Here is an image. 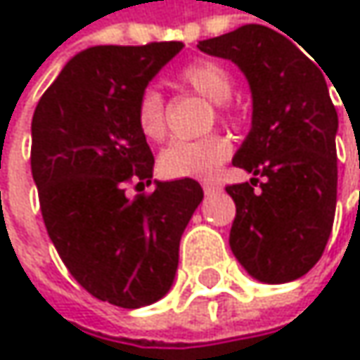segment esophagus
Instances as JSON below:
<instances>
[{"label": "esophagus", "instance_id": "obj_1", "mask_svg": "<svg viewBox=\"0 0 360 360\" xmlns=\"http://www.w3.org/2000/svg\"><path fill=\"white\" fill-rule=\"evenodd\" d=\"M202 187H204V193H206V195H212L214 191H219V189H221V187H219L217 183H212V181H204V183H202Z\"/></svg>", "mask_w": 360, "mask_h": 360}]
</instances>
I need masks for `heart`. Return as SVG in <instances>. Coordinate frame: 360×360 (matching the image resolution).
<instances>
[{"mask_svg":"<svg viewBox=\"0 0 360 360\" xmlns=\"http://www.w3.org/2000/svg\"><path fill=\"white\" fill-rule=\"evenodd\" d=\"M179 81L217 104V112L225 114V102L233 91V79L225 66L212 60H198L179 72ZM135 122L139 133L150 141H160L167 135V108L160 91L148 87L135 104ZM231 156V141L221 133H210L191 141H173L158 156V171L167 179L210 177Z\"/></svg>","mask_w":360,"mask_h":360,"instance_id":"heart-1","label":"heart"}]
</instances>
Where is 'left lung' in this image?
Here are the masks:
<instances>
[{
	"label": "left lung",
	"instance_id": "1",
	"mask_svg": "<svg viewBox=\"0 0 360 360\" xmlns=\"http://www.w3.org/2000/svg\"><path fill=\"white\" fill-rule=\"evenodd\" d=\"M248 79L252 129L233 156L250 183L227 185L236 202L229 246L262 283H288L321 258L338 198L335 133L323 68L281 33L246 25L198 43ZM263 179L260 190L255 183Z\"/></svg>",
	"mask_w": 360,
	"mask_h": 360
}]
</instances>
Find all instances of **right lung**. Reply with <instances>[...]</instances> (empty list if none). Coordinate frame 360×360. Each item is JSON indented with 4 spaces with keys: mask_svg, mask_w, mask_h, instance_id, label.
I'll return each instance as SVG.
<instances>
[{
    "mask_svg": "<svg viewBox=\"0 0 360 360\" xmlns=\"http://www.w3.org/2000/svg\"><path fill=\"white\" fill-rule=\"evenodd\" d=\"M181 49V41L83 49L33 114L31 171L49 240L91 296L120 309L171 290L181 236L204 198L189 177L152 181L154 156L135 122L139 94ZM127 182H154L155 191L129 198Z\"/></svg>",
    "mask_w": 360,
    "mask_h": 360,
    "instance_id": "1",
    "label": "right lung"
}]
</instances>
